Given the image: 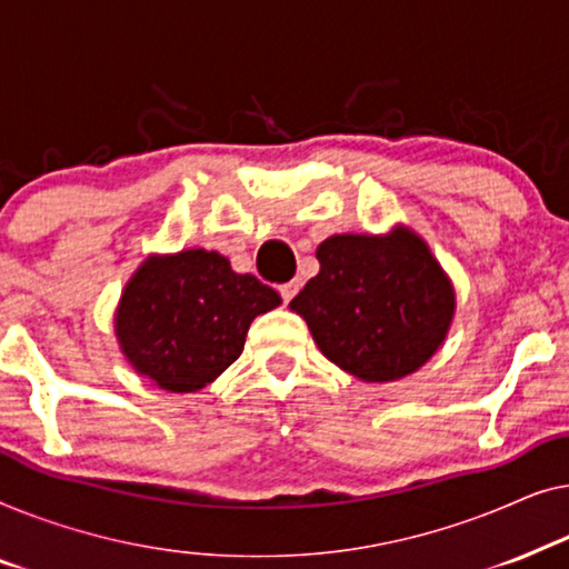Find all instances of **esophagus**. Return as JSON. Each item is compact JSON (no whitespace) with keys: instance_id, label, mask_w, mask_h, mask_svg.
<instances>
[{"instance_id":"esophagus-1","label":"esophagus","mask_w":569,"mask_h":569,"mask_svg":"<svg viewBox=\"0 0 569 569\" xmlns=\"http://www.w3.org/2000/svg\"><path fill=\"white\" fill-rule=\"evenodd\" d=\"M278 291H281V296H283V301L288 303L296 296V291H299V281H288V283H283L281 288H278Z\"/></svg>"}]
</instances>
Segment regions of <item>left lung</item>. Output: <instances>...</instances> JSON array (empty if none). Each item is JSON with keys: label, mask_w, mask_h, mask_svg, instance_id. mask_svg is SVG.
Here are the masks:
<instances>
[{"label": "left lung", "mask_w": 569, "mask_h": 569, "mask_svg": "<svg viewBox=\"0 0 569 569\" xmlns=\"http://www.w3.org/2000/svg\"><path fill=\"white\" fill-rule=\"evenodd\" d=\"M317 260L319 273L288 307L335 366L363 381H395L436 353L456 299L418 234H338L317 247Z\"/></svg>", "instance_id": "obj_1"}]
</instances>
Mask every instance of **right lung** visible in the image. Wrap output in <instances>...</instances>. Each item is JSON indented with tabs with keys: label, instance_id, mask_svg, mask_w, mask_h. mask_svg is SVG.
Returning <instances> with one entry per match:
<instances>
[{
	"label": "right lung",
	"instance_id": "1",
	"mask_svg": "<svg viewBox=\"0 0 569 569\" xmlns=\"http://www.w3.org/2000/svg\"><path fill=\"white\" fill-rule=\"evenodd\" d=\"M281 303L219 252L149 258L121 296L116 335L136 371L167 391H196L237 361L252 319Z\"/></svg>",
	"mask_w": 569,
	"mask_h": 569
}]
</instances>
